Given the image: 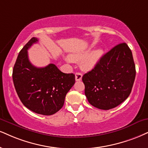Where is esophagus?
Masks as SVG:
<instances>
[{
	"instance_id": "esophagus-1",
	"label": "esophagus",
	"mask_w": 148,
	"mask_h": 148,
	"mask_svg": "<svg viewBox=\"0 0 148 148\" xmlns=\"http://www.w3.org/2000/svg\"><path fill=\"white\" fill-rule=\"evenodd\" d=\"M82 78V74L80 73H75V80L76 81H80Z\"/></svg>"
}]
</instances>
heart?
Returning a JSON list of instances; mask_svg holds the SVG:
<instances>
[{
	"label": "heart",
	"mask_w": 148,
	"mask_h": 148,
	"mask_svg": "<svg viewBox=\"0 0 148 148\" xmlns=\"http://www.w3.org/2000/svg\"><path fill=\"white\" fill-rule=\"evenodd\" d=\"M103 55L102 49H97L90 54V51L79 53L77 54L69 55V58L72 62H82V67L86 70H89L98 62Z\"/></svg>",
	"instance_id": "1"
}]
</instances>
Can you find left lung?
Returning <instances> with one entry per match:
<instances>
[{"instance_id":"1","label":"left lung","mask_w":148,"mask_h":148,"mask_svg":"<svg viewBox=\"0 0 148 148\" xmlns=\"http://www.w3.org/2000/svg\"><path fill=\"white\" fill-rule=\"evenodd\" d=\"M135 75L130 49L126 43L119 44L83 75L85 95L94 107L101 110L114 108L130 95Z\"/></svg>"}]
</instances>
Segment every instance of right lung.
<instances>
[{
  "label": "right lung",
  "mask_w": 148,
  "mask_h": 148,
  "mask_svg": "<svg viewBox=\"0 0 148 148\" xmlns=\"http://www.w3.org/2000/svg\"><path fill=\"white\" fill-rule=\"evenodd\" d=\"M38 41L32 38L20 51L13 69V82L25 107L37 114L51 115L62 108L75 78L73 73H64L53 64L42 68L34 66L27 50Z\"/></svg>",
  "instance_id": "obj_1"
}]
</instances>
